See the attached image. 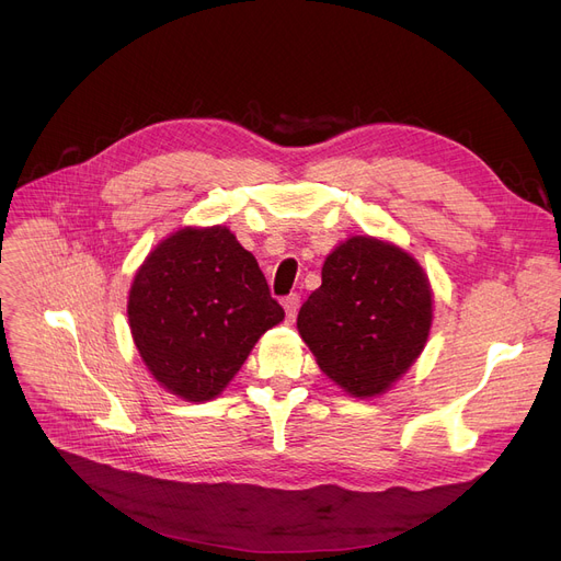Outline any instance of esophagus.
<instances>
[{"label":"esophagus","mask_w":561,"mask_h":561,"mask_svg":"<svg viewBox=\"0 0 561 561\" xmlns=\"http://www.w3.org/2000/svg\"><path fill=\"white\" fill-rule=\"evenodd\" d=\"M298 309H300V296H298V293H290V296L284 300V311H286L288 322L296 320Z\"/></svg>","instance_id":"1"}]
</instances>
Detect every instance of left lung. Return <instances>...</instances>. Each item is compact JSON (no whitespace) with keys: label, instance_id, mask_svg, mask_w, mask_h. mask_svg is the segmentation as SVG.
Segmentation results:
<instances>
[{"label":"left lung","instance_id":"8db88e82","mask_svg":"<svg viewBox=\"0 0 561 561\" xmlns=\"http://www.w3.org/2000/svg\"><path fill=\"white\" fill-rule=\"evenodd\" d=\"M423 265L375 236H350L322 263L298 313L316 364L352 398L381 396L414 364L432 328Z\"/></svg>","mask_w":561,"mask_h":561}]
</instances>
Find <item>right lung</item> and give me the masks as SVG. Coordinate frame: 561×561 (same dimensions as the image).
<instances>
[{
	"label": "right lung",
	"mask_w": 561,
	"mask_h": 561,
	"mask_svg": "<svg viewBox=\"0 0 561 561\" xmlns=\"http://www.w3.org/2000/svg\"><path fill=\"white\" fill-rule=\"evenodd\" d=\"M127 316L138 355L159 385L206 402L225 391L284 309L252 252L214 225L176 229L145 256Z\"/></svg>",
	"instance_id": "1"
}]
</instances>
